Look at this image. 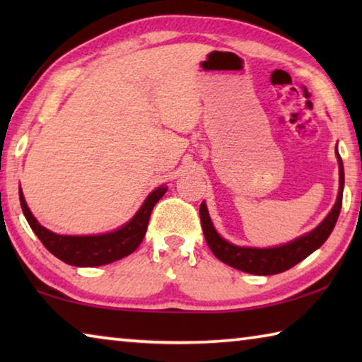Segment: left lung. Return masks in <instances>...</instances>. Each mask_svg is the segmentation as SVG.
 <instances>
[{"instance_id": "8db88e82", "label": "left lung", "mask_w": 362, "mask_h": 362, "mask_svg": "<svg viewBox=\"0 0 362 362\" xmlns=\"http://www.w3.org/2000/svg\"><path fill=\"white\" fill-rule=\"evenodd\" d=\"M337 153V161H339V175H340V188L339 196L332 207V211L327 214V217L311 230L306 235L297 238L291 243L284 244V246L278 247H268V249H259V247H241L235 246L228 241H225L222 236L218 235L214 228L211 222L209 212L204 203L199 206V217L201 225H203L204 238L207 246L211 247L212 254L222 260L226 265H230L236 269H241L244 273L250 274H262V276H268V274L283 273L286 269L297 265L298 262L306 259L310 254H313L316 249H320L326 240L332 233L334 226L339 218V214L341 209V198H343V183H345V174H343V163L341 158Z\"/></svg>"}]
</instances>
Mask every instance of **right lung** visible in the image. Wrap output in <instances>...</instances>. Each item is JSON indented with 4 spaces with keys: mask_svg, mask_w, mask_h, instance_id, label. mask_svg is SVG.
Returning a JSON list of instances; mask_svg holds the SVG:
<instances>
[{
    "mask_svg": "<svg viewBox=\"0 0 362 362\" xmlns=\"http://www.w3.org/2000/svg\"><path fill=\"white\" fill-rule=\"evenodd\" d=\"M166 189L168 187H158L156 189H153L146 196L145 203L137 211L136 216L126 225H122L121 228L105 233V235L94 236H64L49 231L45 226H41L38 220L33 217V214L30 212L21 188L19 198L23 216H25L28 225L32 226L35 235L40 238L42 246L49 252L73 267H99L127 257L140 246L146 233V226H148L153 207L163 198Z\"/></svg>",
    "mask_w": 362,
    "mask_h": 362,
    "instance_id": "obj_1",
    "label": "right lung"
}]
</instances>
